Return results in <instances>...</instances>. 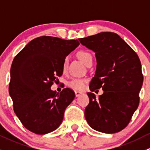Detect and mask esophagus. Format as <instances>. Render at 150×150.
Returning <instances> with one entry per match:
<instances>
[{"label":"esophagus","mask_w":150,"mask_h":150,"mask_svg":"<svg viewBox=\"0 0 150 150\" xmlns=\"http://www.w3.org/2000/svg\"><path fill=\"white\" fill-rule=\"evenodd\" d=\"M75 96H76V97H77V96H79L81 94H82V93H81V92L77 91H75Z\"/></svg>","instance_id":"obj_1"}]
</instances>
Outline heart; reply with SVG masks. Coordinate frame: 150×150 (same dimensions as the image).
<instances>
[{
  "mask_svg": "<svg viewBox=\"0 0 150 150\" xmlns=\"http://www.w3.org/2000/svg\"><path fill=\"white\" fill-rule=\"evenodd\" d=\"M78 58L84 63L86 65H88L89 63L92 62V55L90 52L86 50H81L77 53ZM67 57H65L63 61L62 69L63 71H65L67 67ZM88 79L85 78H72L69 81H68L67 86L77 91H81L85 88L86 83H87Z\"/></svg>",
  "mask_w": 150,
  "mask_h": 150,
  "instance_id": "heart-1",
  "label": "heart"
}]
</instances>
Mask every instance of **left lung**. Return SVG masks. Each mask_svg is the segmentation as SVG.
Wrapping results in <instances>:
<instances>
[{
	"label": "left lung",
	"instance_id": "1",
	"mask_svg": "<svg viewBox=\"0 0 150 150\" xmlns=\"http://www.w3.org/2000/svg\"><path fill=\"white\" fill-rule=\"evenodd\" d=\"M79 41L96 54V73L89 88L91 91L101 88L104 91L99 99L91 92L87 93L86 120L96 131L119 132L128 125L139 104L144 80L139 58L115 33H100Z\"/></svg>",
	"mask_w": 150,
	"mask_h": 150
}]
</instances>
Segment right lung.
Instances as JSON below:
<instances>
[{
    "label": "right lung",
    "mask_w": 150,
    "mask_h": 150,
    "mask_svg": "<svg viewBox=\"0 0 150 150\" xmlns=\"http://www.w3.org/2000/svg\"><path fill=\"white\" fill-rule=\"evenodd\" d=\"M78 40L40 36L30 42L12 62L8 91L13 111L22 125L36 134H46L62 123L73 101V90L51 91L63 73L64 58L79 46Z\"/></svg>",
    "instance_id": "obj_1"
}]
</instances>
